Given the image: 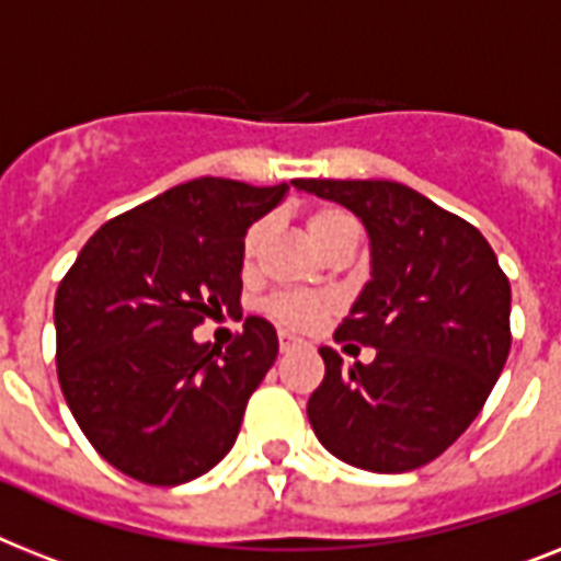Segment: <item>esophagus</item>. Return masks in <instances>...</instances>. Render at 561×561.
<instances>
[{"mask_svg": "<svg viewBox=\"0 0 561 561\" xmlns=\"http://www.w3.org/2000/svg\"><path fill=\"white\" fill-rule=\"evenodd\" d=\"M304 341L295 335H289V332H280V353L289 355V353H298V350H304Z\"/></svg>", "mask_w": 561, "mask_h": 561, "instance_id": "1", "label": "esophagus"}]
</instances>
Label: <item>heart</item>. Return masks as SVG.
Wrapping results in <instances>:
<instances>
[{"label": "heart", "instance_id": "b5f03b06", "mask_svg": "<svg viewBox=\"0 0 561 561\" xmlns=\"http://www.w3.org/2000/svg\"><path fill=\"white\" fill-rule=\"evenodd\" d=\"M358 226L350 211L337 206H318L309 211L307 231L314 247H321L323 240H330L335 231L353 229ZM263 238V224H254L243 238V254H252ZM335 312V300L330 295H309V291H289V295H277L270 300V314L286 330L309 332L314 330L323 318Z\"/></svg>", "mask_w": 561, "mask_h": 561}]
</instances>
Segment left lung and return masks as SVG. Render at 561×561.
Returning a JSON list of instances; mask_svg holds the SVG:
<instances>
[{"label":"left lung","instance_id":"left-lung-1","mask_svg":"<svg viewBox=\"0 0 561 561\" xmlns=\"http://www.w3.org/2000/svg\"><path fill=\"white\" fill-rule=\"evenodd\" d=\"M335 201L369 234L373 272L335 341L373 346V364L321 346L307 415L318 442L369 473H407L442 456L481 413L511 353V280L481 231L392 180H295Z\"/></svg>","mask_w":561,"mask_h":561}]
</instances>
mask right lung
Segmentation results:
<instances>
[{
  "mask_svg": "<svg viewBox=\"0 0 561 561\" xmlns=\"http://www.w3.org/2000/svg\"><path fill=\"white\" fill-rule=\"evenodd\" d=\"M289 186L197 178L91 234L54 300L57 375L94 450L142 484L174 488L231 450L277 332L249 314L224 350L203 318L238 312L243 238Z\"/></svg>",
  "mask_w": 561,
  "mask_h": 561,
  "instance_id": "obj_1",
  "label": "right lung"
}]
</instances>
